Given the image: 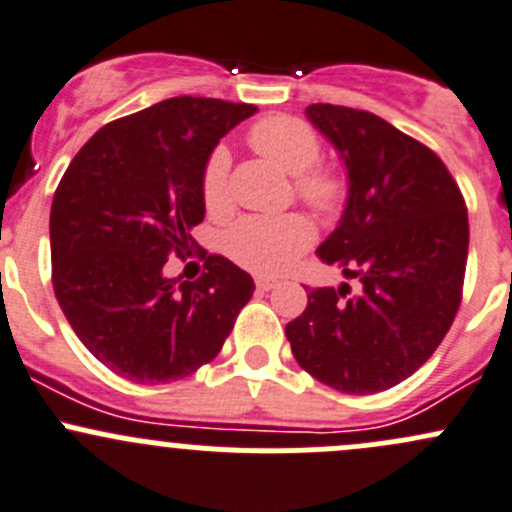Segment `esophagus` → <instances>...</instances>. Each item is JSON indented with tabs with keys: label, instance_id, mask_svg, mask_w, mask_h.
Returning <instances> with one entry per match:
<instances>
[{
	"label": "esophagus",
	"instance_id": "obj_1",
	"mask_svg": "<svg viewBox=\"0 0 512 512\" xmlns=\"http://www.w3.org/2000/svg\"><path fill=\"white\" fill-rule=\"evenodd\" d=\"M257 289H260V292H270V289H275V285L277 282L275 280H267V277H257Z\"/></svg>",
	"mask_w": 512,
	"mask_h": 512
}]
</instances>
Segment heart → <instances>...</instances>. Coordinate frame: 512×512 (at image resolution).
I'll return each mask as SVG.
<instances>
[{"instance_id":"heart-1","label":"heart","mask_w":512,"mask_h":512,"mask_svg":"<svg viewBox=\"0 0 512 512\" xmlns=\"http://www.w3.org/2000/svg\"><path fill=\"white\" fill-rule=\"evenodd\" d=\"M250 146L292 175L297 195L319 210H332L342 198V180L317 168L322 146L312 128L292 116H270L250 128ZM230 153L215 148L203 173V203L210 215L230 210ZM314 242V227L304 215H247L225 232V255L255 275H280Z\"/></svg>"}]
</instances>
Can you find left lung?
Segmentation results:
<instances>
[{
    "instance_id": "8db88e82",
    "label": "left lung",
    "mask_w": 512,
    "mask_h": 512,
    "mask_svg": "<svg viewBox=\"0 0 512 512\" xmlns=\"http://www.w3.org/2000/svg\"><path fill=\"white\" fill-rule=\"evenodd\" d=\"M307 118L347 170L342 218L317 252L361 292L312 289L285 334L317 381L376 394L426 364L456 317L466 203L441 158L384 118L332 103H314Z\"/></svg>"
}]
</instances>
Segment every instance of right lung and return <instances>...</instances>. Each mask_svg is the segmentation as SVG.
Wrapping results in <instances>:
<instances>
[{"label": "right lung", "instance_id": "right-lung-1", "mask_svg": "<svg viewBox=\"0 0 512 512\" xmlns=\"http://www.w3.org/2000/svg\"><path fill=\"white\" fill-rule=\"evenodd\" d=\"M257 108L175 96L106 123L66 168L49 218L61 312L101 364L136 384L183 379L223 349L255 282L220 255L198 282L165 277L203 223V173Z\"/></svg>", "mask_w": 512, "mask_h": 512}]
</instances>
